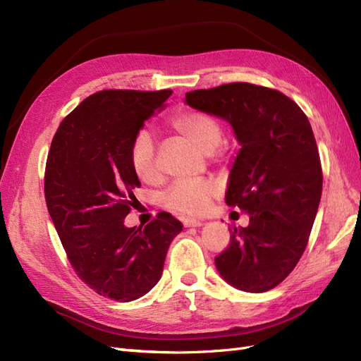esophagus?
Wrapping results in <instances>:
<instances>
[{"mask_svg":"<svg viewBox=\"0 0 361 361\" xmlns=\"http://www.w3.org/2000/svg\"><path fill=\"white\" fill-rule=\"evenodd\" d=\"M182 223L185 227H200L202 226V221L194 220V218H185Z\"/></svg>","mask_w":361,"mask_h":361,"instance_id":"34e87169","label":"esophagus"}]
</instances>
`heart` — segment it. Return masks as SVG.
<instances>
[{"instance_id": "b5f03b06", "label": "heart", "mask_w": 361, "mask_h": 361, "mask_svg": "<svg viewBox=\"0 0 361 361\" xmlns=\"http://www.w3.org/2000/svg\"><path fill=\"white\" fill-rule=\"evenodd\" d=\"M170 125L182 138L206 155L212 154L221 141L223 133L218 120L202 111H182L171 118ZM130 164L143 182L158 178L155 141L147 130H140L134 137L130 145ZM215 191L216 185L207 179L178 180L162 194V204L174 212L195 215L204 209Z\"/></svg>"}]
</instances>
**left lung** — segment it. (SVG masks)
<instances>
[{"mask_svg": "<svg viewBox=\"0 0 361 361\" xmlns=\"http://www.w3.org/2000/svg\"><path fill=\"white\" fill-rule=\"evenodd\" d=\"M185 104L231 123L241 145L226 203L247 212L250 223L231 228L215 267L239 290L276 288L302 256L321 202L322 170L309 118L286 94L248 82L188 92Z\"/></svg>", "mask_w": 361, "mask_h": 361, "instance_id": "8db88e82", "label": "left lung"}]
</instances>
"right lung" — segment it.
<instances>
[{
  "label": "right lung",
  "mask_w": 361,
  "mask_h": 361,
  "mask_svg": "<svg viewBox=\"0 0 361 361\" xmlns=\"http://www.w3.org/2000/svg\"><path fill=\"white\" fill-rule=\"evenodd\" d=\"M171 90H102L64 117L45 170L51 220L78 277L120 302L146 295L161 279L182 223L159 212L145 227H126L140 180L130 145Z\"/></svg>",
  "instance_id": "add662e5"
}]
</instances>
